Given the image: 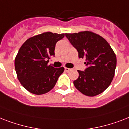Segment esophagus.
Listing matches in <instances>:
<instances>
[{
    "label": "esophagus",
    "instance_id": "esophagus-1",
    "mask_svg": "<svg viewBox=\"0 0 129 129\" xmlns=\"http://www.w3.org/2000/svg\"><path fill=\"white\" fill-rule=\"evenodd\" d=\"M64 70H65V71L66 72H69V71H71V69H69V68H65V69H64Z\"/></svg>",
    "mask_w": 129,
    "mask_h": 129
}]
</instances>
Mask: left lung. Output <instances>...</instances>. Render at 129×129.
<instances>
[{"label":"left lung","mask_w":129,"mask_h":129,"mask_svg":"<svg viewBox=\"0 0 129 129\" xmlns=\"http://www.w3.org/2000/svg\"><path fill=\"white\" fill-rule=\"evenodd\" d=\"M79 58H85L87 68L79 71V77L73 84L83 94L93 97L108 87L114 76L116 57L105 39L91 31L65 34Z\"/></svg>","instance_id":"1"}]
</instances>
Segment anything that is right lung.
<instances>
[{"label": "right lung", "instance_id": "1", "mask_svg": "<svg viewBox=\"0 0 129 129\" xmlns=\"http://www.w3.org/2000/svg\"><path fill=\"white\" fill-rule=\"evenodd\" d=\"M64 34L44 32L27 39L20 48L15 68L21 84L36 95L44 94L53 88L64 68L48 65L55 55L56 44Z\"/></svg>", "mask_w": 129, "mask_h": 129}]
</instances>
